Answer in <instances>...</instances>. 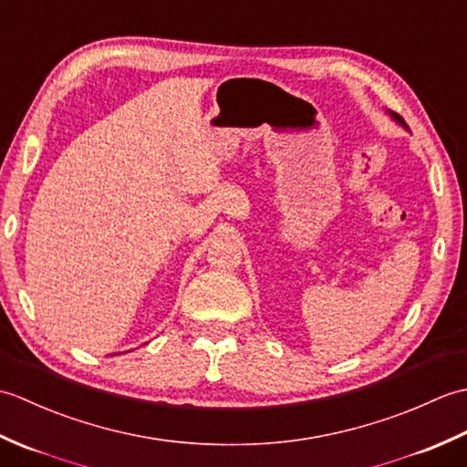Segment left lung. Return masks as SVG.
Segmentation results:
<instances>
[{"instance_id": "left-lung-1", "label": "left lung", "mask_w": 467, "mask_h": 467, "mask_svg": "<svg viewBox=\"0 0 467 467\" xmlns=\"http://www.w3.org/2000/svg\"><path fill=\"white\" fill-rule=\"evenodd\" d=\"M389 114H391V118H393V120H395V122H398V124H401V126H405V128H408V124H405V122H403V118H401L400 114H393V112H389Z\"/></svg>"}]
</instances>
